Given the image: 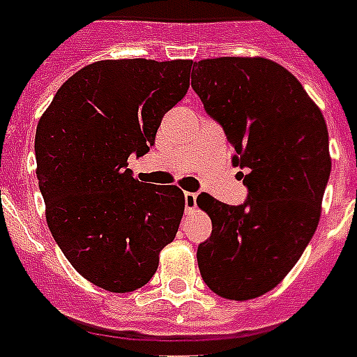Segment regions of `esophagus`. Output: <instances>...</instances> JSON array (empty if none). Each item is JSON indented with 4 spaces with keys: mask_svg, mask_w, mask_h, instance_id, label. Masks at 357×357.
I'll return each mask as SVG.
<instances>
[{
    "mask_svg": "<svg viewBox=\"0 0 357 357\" xmlns=\"http://www.w3.org/2000/svg\"><path fill=\"white\" fill-rule=\"evenodd\" d=\"M197 194L196 192H185V214H192L196 211Z\"/></svg>",
    "mask_w": 357,
    "mask_h": 357,
    "instance_id": "obj_1",
    "label": "esophagus"
}]
</instances>
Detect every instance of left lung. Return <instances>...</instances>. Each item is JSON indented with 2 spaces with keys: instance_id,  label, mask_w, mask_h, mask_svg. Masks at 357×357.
<instances>
[{
  "instance_id": "left-lung-1",
  "label": "left lung",
  "mask_w": 357,
  "mask_h": 357,
  "mask_svg": "<svg viewBox=\"0 0 357 357\" xmlns=\"http://www.w3.org/2000/svg\"><path fill=\"white\" fill-rule=\"evenodd\" d=\"M192 89L223 127L248 188L243 205L199 194L212 221L197 247L206 287L247 301L280 285L312 239L331 176L321 110L285 67L265 58L194 63Z\"/></svg>"
}]
</instances>
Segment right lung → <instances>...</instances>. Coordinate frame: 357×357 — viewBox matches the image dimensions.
Returning a JSON list of instances; mask_svg holds the SVG:
<instances>
[{
	"mask_svg": "<svg viewBox=\"0 0 357 357\" xmlns=\"http://www.w3.org/2000/svg\"><path fill=\"white\" fill-rule=\"evenodd\" d=\"M192 59H105L63 83L36 128L47 225L86 281L132 292L176 238L185 194L143 183L128 155L146 154L161 119L190 86Z\"/></svg>",
	"mask_w": 357,
	"mask_h": 357,
	"instance_id": "add662e5",
	"label": "right lung"
}]
</instances>
